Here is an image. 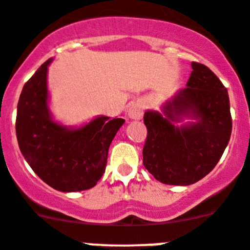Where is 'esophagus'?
Masks as SVG:
<instances>
[{
    "instance_id": "1",
    "label": "esophagus",
    "mask_w": 250,
    "mask_h": 250,
    "mask_svg": "<svg viewBox=\"0 0 250 250\" xmlns=\"http://www.w3.org/2000/svg\"><path fill=\"white\" fill-rule=\"evenodd\" d=\"M127 116L130 120H141L143 117V106L138 102H133L127 109Z\"/></svg>"
}]
</instances>
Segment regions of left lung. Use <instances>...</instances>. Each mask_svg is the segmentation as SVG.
I'll return each instance as SVG.
<instances>
[{"label":"left lung","mask_w":250,"mask_h":250,"mask_svg":"<svg viewBox=\"0 0 250 250\" xmlns=\"http://www.w3.org/2000/svg\"><path fill=\"white\" fill-rule=\"evenodd\" d=\"M191 66L186 87L167 100L162 112L144 113L143 164L167 185L188 186L205 178L220 162L232 133L227 88L206 65ZM185 118L191 122L180 125Z\"/></svg>","instance_id":"obj_1"}]
</instances>
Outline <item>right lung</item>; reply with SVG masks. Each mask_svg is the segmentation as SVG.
Here are the masks:
<instances>
[{"instance_id":"obj_1","label":"right lung","mask_w":250,"mask_h":250,"mask_svg":"<svg viewBox=\"0 0 250 250\" xmlns=\"http://www.w3.org/2000/svg\"><path fill=\"white\" fill-rule=\"evenodd\" d=\"M49 59L24 83L16 118L18 146L29 167L62 192L88 190L102 178L108 148L123 118L97 116L80 127L57 122L49 109Z\"/></svg>"}]
</instances>
